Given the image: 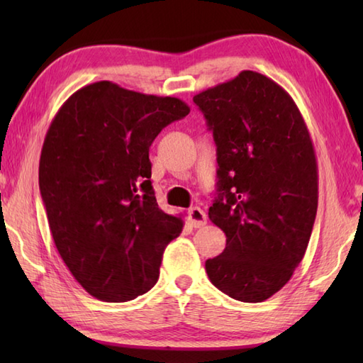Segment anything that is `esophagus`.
I'll list each match as a JSON object with an SVG mask.
<instances>
[{
    "mask_svg": "<svg viewBox=\"0 0 363 363\" xmlns=\"http://www.w3.org/2000/svg\"><path fill=\"white\" fill-rule=\"evenodd\" d=\"M206 212L201 209V207H191L189 211V221L194 228H201L206 225Z\"/></svg>",
    "mask_w": 363,
    "mask_h": 363,
    "instance_id": "1",
    "label": "esophagus"
}]
</instances>
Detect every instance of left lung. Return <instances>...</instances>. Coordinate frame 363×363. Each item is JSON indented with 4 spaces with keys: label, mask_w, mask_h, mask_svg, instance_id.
<instances>
[{
    "label": "left lung",
    "mask_w": 363,
    "mask_h": 363,
    "mask_svg": "<svg viewBox=\"0 0 363 363\" xmlns=\"http://www.w3.org/2000/svg\"><path fill=\"white\" fill-rule=\"evenodd\" d=\"M217 145L209 218L226 248L206 260L211 282L243 303L279 291L303 260L318 206L312 138L291 96L245 70L194 96Z\"/></svg>",
    "instance_id": "left-lung-1"
}]
</instances>
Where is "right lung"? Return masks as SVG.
Instances as JSON below:
<instances>
[{
  "instance_id": "right-lung-1",
  "label": "right lung",
  "mask_w": 363,
  "mask_h": 363,
  "mask_svg": "<svg viewBox=\"0 0 363 363\" xmlns=\"http://www.w3.org/2000/svg\"><path fill=\"white\" fill-rule=\"evenodd\" d=\"M190 107L111 81L67 99L46 133L38 186L54 245L84 290L107 303L143 295L159 279L179 217L159 209L150 146Z\"/></svg>"
}]
</instances>
